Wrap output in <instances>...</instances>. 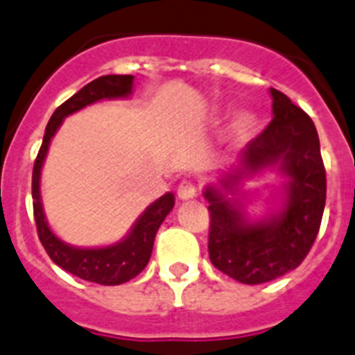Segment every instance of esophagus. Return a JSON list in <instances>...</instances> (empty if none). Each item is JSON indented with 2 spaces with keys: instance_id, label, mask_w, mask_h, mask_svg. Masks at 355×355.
<instances>
[{
  "instance_id": "obj_1",
  "label": "esophagus",
  "mask_w": 355,
  "mask_h": 355,
  "mask_svg": "<svg viewBox=\"0 0 355 355\" xmlns=\"http://www.w3.org/2000/svg\"><path fill=\"white\" fill-rule=\"evenodd\" d=\"M177 195L178 198H182V200L195 198L197 197V186H195V182H191V180H182L177 187Z\"/></svg>"
}]
</instances>
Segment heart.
Masks as SVG:
<instances>
[{
    "label": "heart",
    "instance_id": "obj_1",
    "mask_svg": "<svg viewBox=\"0 0 355 355\" xmlns=\"http://www.w3.org/2000/svg\"><path fill=\"white\" fill-rule=\"evenodd\" d=\"M248 123L246 120H239V122H235V125H233V132H237V135H243L244 131H246Z\"/></svg>",
    "mask_w": 355,
    "mask_h": 355
}]
</instances>
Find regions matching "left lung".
<instances>
[{
    "label": "left lung",
    "mask_w": 355,
    "mask_h": 355,
    "mask_svg": "<svg viewBox=\"0 0 355 355\" xmlns=\"http://www.w3.org/2000/svg\"><path fill=\"white\" fill-rule=\"evenodd\" d=\"M270 93L272 122L248 144L241 155L243 169L223 178V187L232 189L246 175L279 168L288 177L282 211L248 223L243 207L223 189L207 186L204 191L209 202V261L243 284H261L295 270L318 237L327 200V171L312 118L277 89Z\"/></svg>",
    "instance_id": "left-lung-1"
}]
</instances>
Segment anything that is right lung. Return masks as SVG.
<instances>
[{"mask_svg":"<svg viewBox=\"0 0 355 355\" xmlns=\"http://www.w3.org/2000/svg\"><path fill=\"white\" fill-rule=\"evenodd\" d=\"M132 76L131 74H107L100 76L82 87L67 102H63L54 111L45 129L42 148L37 151L36 162L33 169V198H34V220L40 243L43 244L49 257L56 262L65 272L73 273L76 277L85 279L89 282H96L103 286H116L122 282L131 281L148 266L153 252V243L164 218L168 217L175 206L173 193H166L164 197L151 204L140 215L137 224L132 226L131 233L120 243L107 248H74L62 243L51 232L45 215H43L42 198H40V173H42L43 160L47 155L49 144L54 132L62 125L63 118L80 111L89 103H94L103 98H123L131 94Z\"/></svg>","mask_w":355,"mask_h":355,"instance_id":"1","label":"right lung"}]
</instances>
